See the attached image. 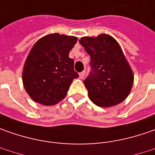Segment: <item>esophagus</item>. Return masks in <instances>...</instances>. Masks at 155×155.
I'll list each match as a JSON object with an SVG mask.
<instances>
[{
	"label": "esophagus",
	"instance_id": "esophagus-1",
	"mask_svg": "<svg viewBox=\"0 0 155 155\" xmlns=\"http://www.w3.org/2000/svg\"><path fill=\"white\" fill-rule=\"evenodd\" d=\"M85 74H86V72H85V71H83V72L80 73V74H79V76H80V78H81V79H83V78L85 77Z\"/></svg>",
	"mask_w": 155,
	"mask_h": 155
}]
</instances>
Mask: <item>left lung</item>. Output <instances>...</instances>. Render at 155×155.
<instances>
[{
	"instance_id": "obj_1",
	"label": "left lung",
	"mask_w": 155,
	"mask_h": 155,
	"mask_svg": "<svg viewBox=\"0 0 155 155\" xmlns=\"http://www.w3.org/2000/svg\"><path fill=\"white\" fill-rule=\"evenodd\" d=\"M79 42L91 58L93 72L84 81L89 99L100 107L120 104L130 93L134 74L119 44L104 33Z\"/></svg>"
}]
</instances>
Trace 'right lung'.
<instances>
[{"label":"right lung","mask_w":155,"mask_h":155,"mask_svg":"<svg viewBox=\"0 0 155 155\" xmlns=\"http://www.w3.org/2000/svg\"><path fill=\"white\" fill-rule=\"evenodd\" d=\"M76 42V37L51 33L32 46L25 61L22 81L33 101L54 105L65 98L73 80L79 77L74 60L68 57Z\"/></svg>","instance_id":"right-lung-1"}]
</instances>
